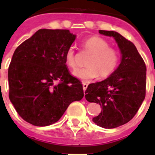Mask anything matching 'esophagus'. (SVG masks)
I'll list each match as a JSON object with an SVG mask.
<instances>
[{"label":"esophagus","mask_w":155,"mask_h":155,"mask_svg":"<svg viewBox=\"0 0 155 155\" xmlns=\"http://www.w3.org/2000/svg\"><path fill=\"white\" fill-rule=\"evenodd\" d=\"M82 84H83V89H84V91H85V90L87 89V85H88V84H87L86 82H83V83H82Z\"/></svg>","instance_id":"obj_1"}]
</instances>
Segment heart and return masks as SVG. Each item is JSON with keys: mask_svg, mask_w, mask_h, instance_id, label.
Here are the masks:
<instances>
[{"mask_svg": "<svg viewBox=\"0 0 155 155\" xmlns=\"http://www.w3.org/2000/svg\"><path fill=\"white\" fill-rule=\"evenodd\" d=\"M86 51L91 53L86 68H78L73 74L82 81H88L99 75L101 78L110 76L117 69L120 61L118 50L110 47L109 42L101 37L92 36L83 42ZM65 63L70 68L77 67L76 53L73 46L68 48L65 53Z\"/></svg>", "mask_w": 155, "mask_h": 155, "instance_id": "1", "label": "heart"}]
</instances>
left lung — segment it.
I'll return each instance as SVG.
<instances>
[{
    "label": "left lung",
    "mask_w": 155,
    "mask_h": 155,
    "mask_svg": "<svg viewBox=\"0 0 155 155\" xmlns=\"http://www.w3.org/2000/svg\"><path fill=\"white\" fill-rule=\"evenodd\" d=\"M98 31L116 39L122 61L108 78L87 86L85 98L102 107L101 113L93 118L94 124L105 129L116 128L132 120L140 107L146 94L147 68L132 42L116 31Z\"/></svg>",
    "instance_id": "left-lung-1"
}]
</instances>
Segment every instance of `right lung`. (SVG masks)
I'll return each instance as SVG.
<instances>
[{
    "mask_svg": "<svg viewBox=\"0 0 155 155\" xmlns=\"http://www.w3.org/2000/svg\"><path fill=\"white\" fill-rule=\"evenodd\" d=\"M75 38L69 30L43 28L15 50L8 68L9 98L25 121L55 124L71 102L84 97L81 82L65 63Z\"/></svg>",
    "mask_w": 155,
    "mask_h": 155,
    "instance_id": "right-lung-1",
    "label": "right lung"
}]
</instances>
